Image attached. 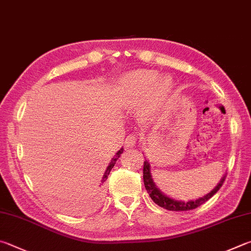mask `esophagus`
I'll return each mask as SVG.
<instances>
[{
  "instance_id": "esophagus-1",
  "label": "esophagus",
  "mask_w": 251,
  "mask_h": 251,
  "mask_svg": "<svg viewBox=\"0 0 251 251\" xmlns=\"http://www.w3.org/2000/svg\"><path fill=\"white\" fill-rule=\"evenodd\" d=\"M137 136L129 135L128 137L125 139V146L126 147H134V146L137 144Z\"/></svg>"
}]
</instances>
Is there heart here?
<instances>
[{
  "instance_id": "obj_1",
  "label": "heart",
  "mask_w": 251,
  "mask_h": 251,
  "mask_svg": "<svg viewBox=\"0 0 251 251\" xmlns=\"http://www.w3.org/2000/svg\"><path fill=\"white\" fill-rule=\"evenodd\" d=\"M169 75H158L153 70L139 69L121 78L120 95L125 102H136L145 93L143 110L146 114L157 113L172 91Z\"/></svg>"
}]
</instances>
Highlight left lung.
<instances>
[{
    "label": "left lung",
    "instance_id": "left-lung-1",
    "mask_svg": "<svg viewBox=\"0 0 251 251\" xmlns=\"http://www.w3.org/2000/svg\"><path fill=\"white\" fill-rule=\"evenodd\" d=\"M226 176L222 177V180L220 181L215 189H213L211 192L207 193L206 195H204L203 198H200L195 201H189V202H183V201H176V200H173L169 197H167L163 193H161V191L159 190L151 177V173H150V165L149 161L146 160L144 161V183H145V188L147 190V192L149 193L150 198H151L152 201L158 204L159 206H161L163 208L168 209V211H190V209H194L199 207L200 205L204 204L206 201H208L214 194H215L218 190L221 189V186L223 185L225 181Z\"/></svg>",
    "mask_w": 251,
    "mask_h": 251
}]
</instances>
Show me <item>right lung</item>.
<instances>
[{"label": "right lung", "mask_w": 251, "mask_h": 251, "mask_svg": "<svg viewBox=\"0 0 251 251\" xmlns=\"http://www.w3.org/2000/svg\"><path fill=\"white\" fill-rule=\"evenodd\" d=\"M123 148H121L120 150H118V151L116 152V154H115V157H114L112 160H111V162H110V165H108V167H107V169H106V171H105V173H104V176H103V180H102V184H103V182L104 181H106V179H107V176H108V175H110V172H111V170L113 169V167H114V165H115L116 163V161H117V159L120 158V156L122 154V152H123Z\"/></svg>", "instance_id": "right-lung-1"}]
</instances>
